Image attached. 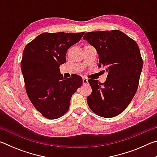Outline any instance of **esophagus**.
I'll return each instance as SVG.
<instances>
[{"label":"esophagus","instance_id":"obj_1","mask_svg":"<svg viewBox=\"0 0 157 157\" xmlns=\"http://www.w3.org/2000/svg\"><path fill=\"white\" fill-rule=\"evenodd\" d=\"M82 83H83L84 85H86L88 84V79L86 78H82Z\"/></svg>","mask_w":157,"mask_h":157}]
</instances>
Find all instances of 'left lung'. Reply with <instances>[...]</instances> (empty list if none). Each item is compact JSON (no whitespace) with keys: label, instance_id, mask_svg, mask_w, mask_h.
<instances>
[{"label":"left lung","instance_id":"1","mask_svg":"<svg viewBox=\"0 0 157 157\" xmlns=\"http://www.w3.org/2000/svg\"><path fill=\"white\" fill-rule=\"evenodd\" d=\"M83 39L94 46L99 55V67L108 73L100 83L89 79L92 89L87 97L89 107L95 113L111 118L123 112L136 94L143 60L135 41L119 30L86 33Z\"/></svg>","mask_w":157,"mask_h":157}]
</instances>
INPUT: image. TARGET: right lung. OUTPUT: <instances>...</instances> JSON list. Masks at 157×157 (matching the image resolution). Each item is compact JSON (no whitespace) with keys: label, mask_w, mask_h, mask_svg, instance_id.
Listing matches in <instances>:
<instances>
[{"label":"right lung","mask_w":157,"mask_h":157,"mask_svg":"<svg viewBox=\"0 0 157 157\" xmlns=\"http://www.w3.org/2000/svg\"><path fill=\"white\" fill-rule=\"evenodd\" d=\"M84 33H45L26 45L21 68L29 99L48 119H56L68 110L71 98L82 84L76 74L64 78L59 66L66 62L68 49Z\"/></svg>","instance_id":"add662e5"}]
</instances>
